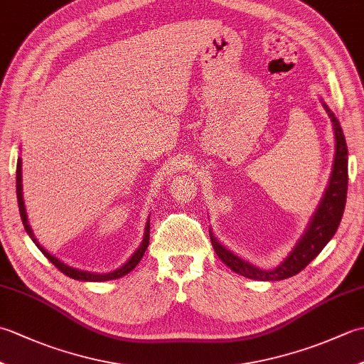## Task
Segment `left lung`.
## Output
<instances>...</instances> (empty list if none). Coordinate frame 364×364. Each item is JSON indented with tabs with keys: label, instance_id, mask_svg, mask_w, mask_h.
<instances>
[{
	"label": "left lung",
	"instance_id": "1",
	"mask_svg": "<svg viewBox=\"0 0 364 364\" xmlns=\"http://www.w3.org/2000/svg\"><path fill=\"white\" fill-rule=\"evenodd\" d=\"M321 103L323 106V109L327 111L335 131L333 167H331L327 189L323 191V196L318 208H316L314 214L311 215L310 222H308L305 233L301 235L297 244L294 245V249L289 252L288 257L274 269L257 267L252 264V262L242 259L241 257H237V255L228 250L225 245H222L218 241V237L214 236L213 230H210L211 244L215 253H218V257L225 262L233 272L239 275L259 282H278L284 280V278H289L299 274L300 270H304L310 264L336 233L339 222L343 219L347 197V180H349V178H347L349 176L347 175V144L343 134V128L339 125L335 114L331 112L326 102L321 100Z\"/></svg>",
	"mask_w": 364,
	"mask_h": 364
}]
</instances>
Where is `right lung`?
I'll use <instances>...</instances> for the list:
<instances>
[{
	"label": "right lung",
	"mask_w": 364,
	"mask_h": 364,
	"mask_svg": "<svg viewBox=\"0 0 364 364\" xmlns=\"http://www.w3.org/2000/svg\"><path fill=\"white\" fill-rule=\"evenodd\" d=\"M17 200H18V210H20V215H21V222L23 225H25V230L26 233L29 235V237L33 239L34 244L38 247V250H41L46 258H48L54 266H56L60 272L65 274L67 277L73 278V280H81V282H107V280H117V278H122L123 275L129 274L131 270H133L139 261L142 259L144 253L146 250V247H149V242H150V218L149 220H146L145 223V231H144V239L141 245L137 247V249L134 250V253L131 255V257L123 262V264L117 269L114 270H109V272H90V270H82V269H76V267H72L65 264V262H63L60 259H58L56 257H53L51 253L46 252L43 247L38 244V241L36 239L34 233H33V228H31V225L28 223V215H26V210H25V200H23V184H21V159L18 158L17 161Z\"/></svg>",
	"instance_id": "1"
}]
</instances>
